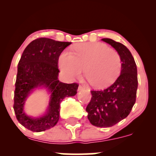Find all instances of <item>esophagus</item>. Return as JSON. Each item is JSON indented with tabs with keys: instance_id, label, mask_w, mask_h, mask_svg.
Returning <instances> with one entry per match:
<instances>
[{
	"instance_id": "esophagus-1",
	"label": "esophagus",
	"mask_w": 156,
	"mask_h": 156,
	"mask_svg": "<svg viewBox=\"0 0 156 156\" xmlns=\"http://www.w3.org/2000/svg\"><path fill=\"white\" fill-rule=\"evenodd\" d=\"M84 89H85V88H84L83 86L79 85V87H78V91H79V92H80V91H83Z\"/></svg>"
}]
</instances>
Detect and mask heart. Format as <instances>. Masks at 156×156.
<instances>
[{"mask_svg": "<svg viewBox=\"0 0 156 156\" xmlns=\"http://www.w3.org/2000/svg\"><path fill=\"white\" fill-rule=\"evenodd\" d=\"M58 67L68 78L79 77L85 68V76L94 87L103 89L116 81L122 70L119 53L100 42L80 43L73 53L64 52L58 58Z\"/></svg>", "mask_w": 156, "mask_h": 156, "instance_id": "obj_1", "label": "heart"}]
</instances>
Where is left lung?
Returning a JSON list of instances; mask_svg holds the SVG:
<instances>
[{"label":"left lung","mask_w":156,"mask_h":156,"mask_svg":"<svg viewBox=\"0 0 156 156\" xmlns=\"http://www.w3.org/2000/svg\"><path fill=\"white\" fill-rule=\"evenodd\" d=\"M112 46L122 59L120 76L108 88L91 91L92 99L86 111L91 124L109 128L126 118L135 104L138 88L137 67L129 50L112 39H102Z\"/></svg>","instance_id":"obj_1"}]
</instances>
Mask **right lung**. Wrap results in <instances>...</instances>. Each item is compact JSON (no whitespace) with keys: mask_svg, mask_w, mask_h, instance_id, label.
<instances>
[{"mask_svg":"<svg viewBox=\"0 0 156 156\" xmlns=\"http://www.w3.org/2000/svg\"><path fill=\"white\" fill-rule=\"evenodd\" d=\"M70 44L39 38L32 41L23 51L17 66L14 110L17 120L27 129L41 132L54 127L59 119L61 102L77 94L78 84L64 83L58 78V57ZM37 89H45L50 98L46 112L33 117L24 112V105Z\"/></svg>","mask_w":156,"mask_h":156,"instance_id":"1","label":"right lung"}]
</instances>
